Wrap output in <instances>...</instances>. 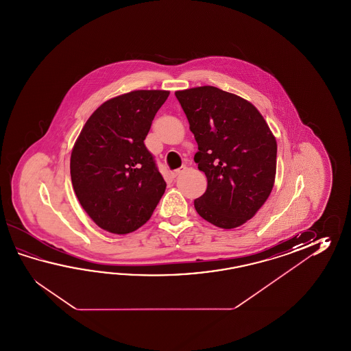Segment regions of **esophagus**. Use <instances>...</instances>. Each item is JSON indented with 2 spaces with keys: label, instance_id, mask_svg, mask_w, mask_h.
I'll return each instance as SVG.
<instances>
[{
  "label": "esophagus",
  "instance_id": "esophagus-1",
  "mask_svg": "<svg viewBox=\"0 0 351 351\" xmlns=\"http://www.w3.org/2000/svg\"><path fill=\"white\" fill-rule=\"evenodd\" d=\"M184 171H186V167H180V168L176 169V171L172 173V176L176 178V177H178L179 174H182V173L184 172Z\"/></svg>",
  "mask_w": 351,
  "mask_h": 351
}]
</instances>
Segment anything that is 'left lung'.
<instances>
[{
  "instance_id": "obj_1",
  "label": "left lung",
  "mask_w": 351,
  "mask_h": 351,
  "mask_svg": "<svg viewBox=\"0 0 351 351\" xmlns=\"http://www.w3.org/2000/svg\"><path fill=\"white\" fill-rule=\"evenodd\" d=\"M198 144L194 162L207 189L197 213L224 230L246 223L269 198L276 176V139L250 101L215 86L176 91Z\"/></svg>"
}]
</instances>
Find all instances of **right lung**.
Returning <instances> with one entry per match:
<instances>
[{
	"label": "right lung",
	"instance_id": "obj_1",
	"mask_svg": "<svg viewBox=\"0 0 351 351\" xmlns=\"http://www.w3.org/2000/svg\"><path fill=\"white\" fill-rule=\"evenodd\" d=\"M168 95L165 90H135L112 97L91 114L75 142V194L105 231L138 230L165 194L167 184L144 139Z\"/></svg>",
	"mask_w": 351,
	"mask_h": 351
}]
</instances>
